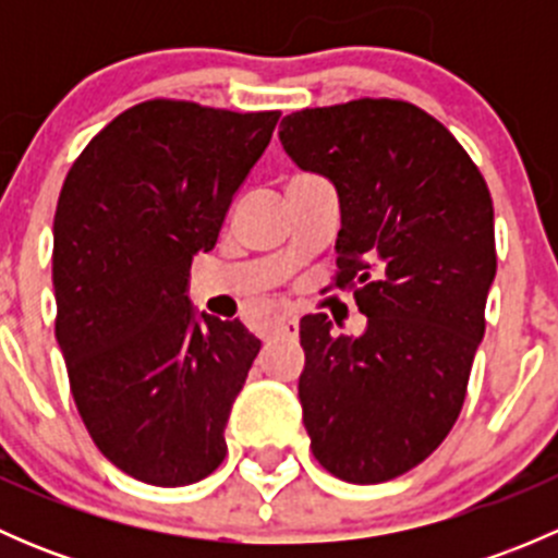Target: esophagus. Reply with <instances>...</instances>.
Instances as JSON below:
<instances>
[{"label":"esophagus","mask_w":558,"mask_h":558,"mask_svg":"<svg viewBox=\"0 0 558 558\" xmlns=\"http://www.w3.org/2000/svg\"><path fill=\"white\" fill-rule=\"evenodd\" d=\"M296 331H300V324H296V318H289V315H280L269 326V335L275 337H296Z\"/></svg>","instance_id":"1"}]
</instances>
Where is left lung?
<instances>
[{
  "instance_id": "obj_1",
  "label": "left lung",
  "mask_w": 558,
  "mask_h": 558,
  "mask_svg": "<svg viewBox=\"0 0 558 558\" xmlns=\"http://www.w3.org/2000/svg\"><path fill=\"white\" fill-rule=\"evenodd\" d=\"M280 145L340 199L337 286L367 326L300 320L302 421L313 456L348 483H384L426 459L461 413L497 275L486 180L440 121L397 99L291 112Z\"/></svg>"
}]
</instances>
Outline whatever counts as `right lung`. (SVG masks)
<instances>
[{"label":"right lung","instance_id":"1","mask_svg":"<svg viewBox=\"0 0 558 558\" xmlns=\"http://www.w3.org/2000/svg\"><path fill=\"white\" fill-rule=\"evenodd\" d=\"M280 112L154 99L110 121L72 165L53 218L56 340L88 435L118 470L178 488L227 456L229 413L262 340L196 313L191 262Z\"/></svg>","mask_w":558,"mask_h":558}]
</instances>
